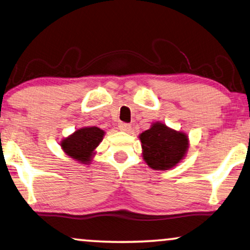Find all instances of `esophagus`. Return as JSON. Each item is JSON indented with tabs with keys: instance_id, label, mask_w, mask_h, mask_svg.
<instances>
[{
	"instance_id": "esophagus-1",
	"label": "esophagus",
	"mask_w": 250,
	"mask_h": 250,
	"mask_svg": "<svg viewBox=\"0 0 250 250\" xmlns=\"http://www.w3.org/2000/svg\"><path fill=\"white\" fill-rule=\"evenodd\" d=\"M118 126H119V130L124 132H129L130 130H131V125L125 124V122H120Z\"/></svg>"
}]
</instances>
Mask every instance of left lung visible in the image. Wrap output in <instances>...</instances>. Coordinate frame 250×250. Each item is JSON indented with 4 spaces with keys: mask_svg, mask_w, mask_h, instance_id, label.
Masks as SVG:
<instances>
[{
    "mask_svg": "<svg viewBox=\"0 0 250 250\" xmlns=\"http://www.w3.org/2000/svg\"><path fill=\"white\" fill-rule=\"evenodd\" d=\"M144 159L150 168L167 170L173 168L185 157L188 149V137L156 122L140 136Z\"/></svg>",
    "mask_w": 250,
    "mask_h": 250,
    "instance_id": "1",
    "label": "left lung"
}]
</instances>
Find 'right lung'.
<instances>
[{"mask_svg": "<svg viewBox=\"0 0 250 250\" xmlns=\"http://www.w3.org/2000/svg\"><path fill=\"white\" fill-rule=\"evenodd\" d=\"M104 136V131L98 126L82 128L62 140L61 146L68 156L82 164H86L90 161L93 150L100 144Z\"/></svg>", "mask_w": 250, "mask_h": 250, "instance_id": "add662e5", "label": "right lung"}]
</instances>
